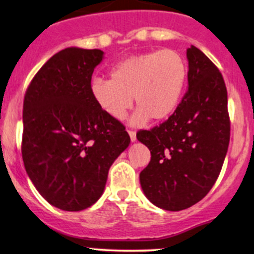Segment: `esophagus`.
<instances>
[{
    "label": "esophagus",
    "instance_id": "1",
    "mask_svg": "<svg viewBox=\"0 0 254 254\" xmlns=\"http://www.w3.org/2000/svg\"><path fill=\"white\" fill-rule=\"evenodd\" d=\"M127 133H129L131 142H135L136 141V132L132 131V130H127Z\"/></svg>",
    "mask_w": 254,
    "mask_h": 254
}]
</instances>
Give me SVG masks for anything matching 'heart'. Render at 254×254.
Returning <instances> with one entry per match:
<instances>
[{
  "label": "heart",
  "instance_id": "heart-1",
  "mask_svg": "<svg viewBox=\"0 0 254 254\" xmlns=\"http://www.w3.org/2000/svg\"><path fill=\"white\" fill-rule=\"evenodd\" d=\"M110 78L91 82L90 94L97 107L113 121H124L135 96L138 110L132 124L140 127L150 118L164 121L176 111L185 93L188 66L176 50H153L117 63Z\"/></svg>",
  "mask_w": 254,
  "mask_h": 254
}]
</instances>
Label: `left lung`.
<instances>
[{
  "label": "left lung",
  "mask_w": 254,
  "mask_h": 254,
  "mask_svg": "<svg viewBox=\"0 0 254 254\" xmlns=\"http://www.w3.org/2000/svg\"><path fill=\"white\" fill-rule=\"evenodd\" d=\"M188 90L168 121L140 130L137 140L150 150L140 174L142 190L152 204L181 211L199 202L219 176L230 140L228 94L217 66L191 46Z\"/></svg>",
  "instance_id": "8db88e82"
}]
</instances>
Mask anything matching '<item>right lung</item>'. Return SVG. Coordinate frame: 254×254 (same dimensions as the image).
I'll return each instance as SVG.
<instances>
[{"label":"right lung","mask_w":254,"mask_h":254,"mask_svg":"<svg viewBox=\"0 0 254 254\" xmlns=\"http://www.w3.org/2000/svg\"><path fill=\"white\" fill-rule=\"evenodd\" d=\"M102 58L100 49L61 50L25 93V169L42 196L64 211L95 204L111 165L130 143L124 125L106 116L91 97V76Z\"/></svg>","instance_id":"obj_1"}]
</instances>
